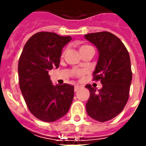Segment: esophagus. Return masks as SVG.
<instances>
[{"label": "esophagus", "mask_w": 146, "mask_h": 146, "mask_svg": "<svg viewBox=\"0 0 146 146\" xmlns=\"http://www.w3.org/2000/svg\"><path fill=\"white\" fill-rule=\"evenodd\" d=\"M80 85H75V88H74V90H75V92H76L78 89H80Z\"/></svg>", "instance_id": "1"}]
</instances>
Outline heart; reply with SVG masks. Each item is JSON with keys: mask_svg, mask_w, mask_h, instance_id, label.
Returning <instances> with one entry per match:
<instances>
[{"mask_svg": "<svg viewBox=\"0 0 146 146\" xmlns=\"http://www.w3.org/2000/svg\"><path fill=\"white\" fill-rule=\"evenodd\" d=\"M87 47H88V45H83V46H81V47L80 48V51L82 50V49H84V48H87ZM63 54H64V52H62V55H63Z\"/></svg>", "mask_w": 146, "mask_h": 146, "instance_id": "heart-1", "label": "heart"}]
</instances>
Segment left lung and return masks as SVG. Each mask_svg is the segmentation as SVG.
Masks as SVG:
<instances>
[{
  "label": "left lung",
  "instance_id": "obj_1",
  "mask_svg": "<svg viewBox=\"0 0 146 146\" xmlns=\"http://www.w3.org/2000/svg\"><path fill=\"white\" fill-rule=\"evenodd\" d=\"M84 37L98 48L93 80L102 84L98 92L90 84L85 86L90 93L86 110L93 119L106 122L119 115L128 100L132 78L130 57L119 38L110 32L90 33Z\"/></svg>",
  "mask_w": 146,
  "mask_h": 146
}]
</instances>
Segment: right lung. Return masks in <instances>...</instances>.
Masks as SVG:
<instances>
[{
	"instance_id": "1",
	"label": "right lung",
	"mask_w": 146,
	"mask_h": 146,
	"mask_svg": "<svg viewBox=\"0 0 146 146\" xmlns=\"http://www.w3.org/2000/svg\"><path fill=\"white\" fill-rule=\"evenodd\" d=\"M71 40L54 32L36 33L27 41L21 53L18 71L19 87L31 113L40 120L54 122L70 109L74 86L53 85L48 70L58 68L62 50Z\"/></svg>"
}]
</instances>
